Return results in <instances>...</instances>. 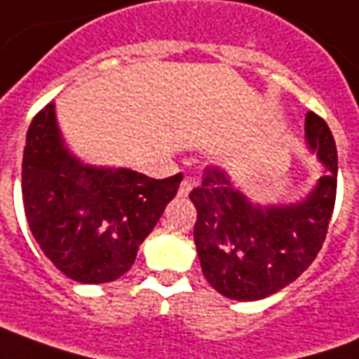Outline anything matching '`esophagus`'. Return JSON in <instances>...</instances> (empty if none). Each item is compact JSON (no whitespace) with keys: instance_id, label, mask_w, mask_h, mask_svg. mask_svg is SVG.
Masks as SVG:
<instances>
[{"instance_id":"1","label":"esophagus","mask_w":359,"mask_h":359,"mask_svg":"<svg viewBox=\"0 0 359 359\" xmlns=\"http://www.w3.org/2000/svg\"><path fill=\"white\" fill-rule=\"evenodd\" d=\"M191 189H193V182H191V180H184V182L180 184L177 195H180V197H187V195L191 193Z\"/></svg>"}]
</instances>
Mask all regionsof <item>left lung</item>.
<instances>
[{
	"label": "left lung",
	"mask_w": 359,
	"mask_h": 359,
	"mask_svg": "<svg viewBox=\"0 0 359 359\" xmlns=\"http://www.w3.org/2000/svg\"><path fill=\"white\" fill-rule=\"evenodd\" d=\"M306 141L325 172L306 199L257 205L226 172L207 168L189 193L197 208L193 240L207 282L222 296L255 302L288 286L323 248L337 197V144L325 119L306 116Z\"/></svg>",
	"instance_id": "1"
}]
</instances>
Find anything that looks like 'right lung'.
I'll use <instances>...</instances> for the list:
<instances>
[{
	"label": "right lung",
	"instance_id": "obj_1",
	"mask_svg": "<svg viewBox=\"0 0 359 359\" xmlns=\"http://www.w3.org/2000/svg\"><path fill=\"white\" fill-rule=\"evenodd\" d=\"M182 177L152 180L127 168L85 164L63 141L53 102L27 131V222L44 255L81 284L111 282L131 269Z\"/></svg>",
	"mask_w": 359,
	"mask_h": 359
}]
</instances>
